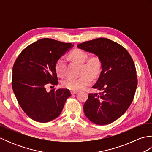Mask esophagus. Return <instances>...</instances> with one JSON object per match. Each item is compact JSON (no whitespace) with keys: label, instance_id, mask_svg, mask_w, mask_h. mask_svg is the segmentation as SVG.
I'll use <instances>...</instances> for the list:
<instances>
[{"label":"esophagus","instance_id":"esophagus-1","mask_svg":"<svg viewBox=\"0 0 152 152\" xmlns=\"http://www.w3.org/2000/svg\"><path fill=\"white\" fill-rule=\"evenodd\" d=\"M70 92H71V94L73 95V94H76V93H78V91H73V90H72Z\"/></svg>","mask_w":152,"mask_h":152}]
</instances>
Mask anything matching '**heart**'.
<instances>
[{
    "mask_svg": "<svg viewBox=\"0 0 152 152\" xmlns=\"http://www.w3.org/2000/svg\"><path fill=\"white\" fill-rule=\"evenodd\" d=\"M70 57L82 64L80 69L81 76L78 78L67 77L62 81V85L66 89L73 91H78L91 84L93 78H96L101 74L102 63L98 55L93 54L88 57V53L81 49L76 48L71 51ZM56 73L59 76H63L66 71V59L64 56L57 59L55 66Z\"/></svg>",
    "mask_w": 152,
    "mask_h": 152,
    "instance_id": "1",
    "label": "heart"
}]
</instances>
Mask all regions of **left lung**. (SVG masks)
Instances as JSON below:
<instances>
[{
    "instance_id": "obj_1",
    "label": "left lung",
    "mask_w": 152,
    "mask_h": 152,
    "mask_svg": "<svg viewBox=\"0 0 152 152\" xmlns=\"http://www.w3.org/2000/svg\"><path fill=\"white\" fill-rule=\"evenodd\" d=\"M77 46L98 55L102 63L92 87L101 92L89 93L83 104L85 115L95 124H111L124 114L134 99L138 83L134 61L125 48L108 38H96Z\"/></svg>"
}]
</instances>
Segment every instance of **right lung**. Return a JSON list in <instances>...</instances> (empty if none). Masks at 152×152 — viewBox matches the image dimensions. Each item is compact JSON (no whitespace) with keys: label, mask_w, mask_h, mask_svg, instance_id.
<instances>
[{"label":"right lung","mask_w":152,"mask_h":152,"mask_svg":"<svg viewBox=\"0 0 152 152\" xmlns=\"http://www.w3.org/2000/svg\"><path fill=\"white\" fill-rule=\"evenodd\" d=\"M73 46L50 38L30 44L19 55L13 66L12 86L23 110L33 120L46 123L56 119L71 96L66 89H51L58 84L55 69L57 59Z\"/></svg>","instance_id":"right-lung-1"}]
</instances>
